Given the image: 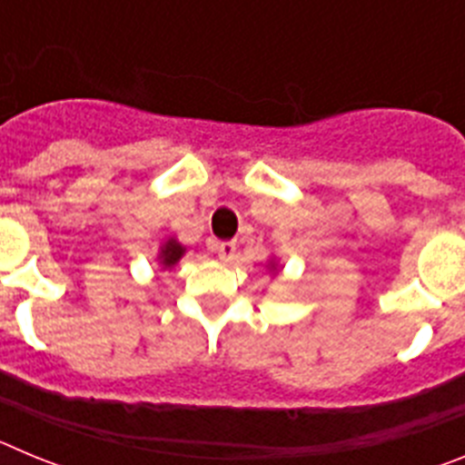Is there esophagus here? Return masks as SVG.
<instances>
[{
  "label": "esophagus",
  "mask_w": 465,
  "mask_h": 465,
  "mask_svg": "<svg viewBox=\"0 0 465 465\" xmlns=\"http://www.w3.org/2000/svg\"><path fill=\"white\" fill-rule=\"evenodd\" d=\"M216 253H219L221 261L230 262L232 258H235L237 244H235V242H219V244H216Z\"/></svg>",
  "instance_id": "1"
}]
</instances>
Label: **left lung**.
<instances>
[{
	"mask_svg": "<svg viewBox=\"0 0 465 465\" xmlns=\"http://www.w3.org/2000/svg\"><path fill=\"white\" fill-rule=\"evenodd\" d=\"M279 270H282V265H279V258L272 253V256L268 258V272L274 277V274H279Z\"/></svg>",
	"mask_w": 465,
	"mask_h": 465,
	"instance_id": "1",
	"label": "left lung"
}]
</instances>
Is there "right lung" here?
Returning <instances> with one entry per match:
<instances>
[{
    "instance_id": "1",
    "label": "right lung",
    "mask_w": 465,
    "mask_h": 465,
    "mask_svg": "<svg viewBox=\"0 0 465 465\" xmlns=\"http://www.w3.org/2000/svg\"><path fill=\"white\" fill-rule=\"evenodd\" d=\"M186 252H188L186 246L176 240L174 235H170V237H165V240L160 242L158 253H155V261H158L160 270H174L176 262L186 256Z\"/></svg>"
}]
</instances>
